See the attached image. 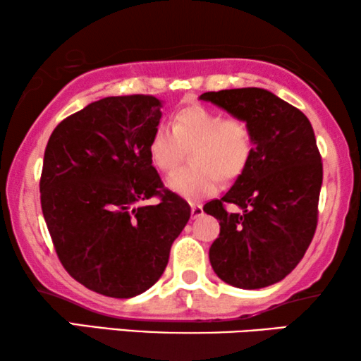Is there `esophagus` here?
<instances>
[{"instance_id":"obj_1","label":"esophagus","mask_w":361,"mask_h":361,"mask_svg":"<svg viewBox=\"0 0 361 361\" xmlns=\"http://www.w3.org/2000/svg\"><path fill=\"white\" fill-rule=\"evenodd\" d=\"M204 215V209H202V205H197V204H192L190 205V216L192 219H199V216Z\"/></svg>"}]
</instances>
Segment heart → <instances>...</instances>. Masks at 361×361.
<instances>
[{"instance_id": "b5f03b06", "label": "heart", "mask_w": 361, "mask_h": 361, "mask_svg": "<svg viewBox=\"0 0 361 361\" xmlns=\"http://www.w3.org/2000/svg\"><path fill=\"white\" fill-rule=\"evenodd\" d=\"M184 147L190 152L192 167H182L167 177L166 185L187 200L215 194L224 179L243 172L253 149L250 125L236 116L224 118L205 106H187L174 118V126L157 123L149 146L151 162L157 169H174Z\"/></svg>"}]
</instances>
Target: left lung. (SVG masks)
<instances>
[{
	"label": "left lung",
	"mask_w": 361,
	"mask_h": 361,
	"mask_svg": "<svg viewBox=\"0 0 361 361\" xmlns=\"http://www.w3.org/2000/svg\"><path fill=\"white\" fill-rule=\"evenodd\" d=\"M250 125L253 149L231 189L204 212L220 221L210 246L215 274L240 289L284 279L307 251L317 226L322 159L302 111L264 88H231L199 97ZM236 204L238 212L224 205Z\"/></svg>",
	"instance_id": "1"
}]
</instances>
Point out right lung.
Segmentation results:
<instances>
[{
	"instance_id": "obj_1",
	"label": "right lung",
	"mask_w": 361,
	"mask_h": 361,
	"mask_svg": "<svg viewBox=\"0 0 361 361\" xmlns=\"http://www.w3.org/2000/svg\"><path fill=\"white\" fill-rule=\"evenodd\" d=\"M161 108L151 95L102 98L59 123L44 152L41 205L59 259L108 298L149 289L190 219L147 151ZM156 195L159 204H144Z\"/></svg>"
}]
</instances>
